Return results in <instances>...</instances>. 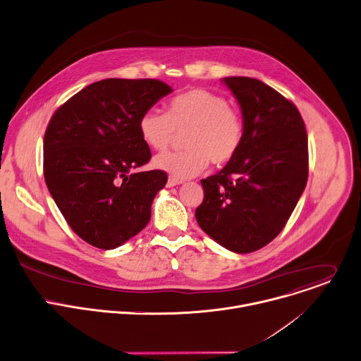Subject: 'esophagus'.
I'll use <instances>...</instances> for the list:
<instances>
[{
    "instance_id": "obj_1",
    "label": "esophagus",
    "mask_w": 361,
    "mask_h": 361,
    "mask_svg": "<svg viewBox=\"0 0 361 361\" xmlns=\"http://www.w3.org/2000/svg\"><path fill=\"white\" fill-rule=\"evenodd\" d=\"M179 183H182L179 179H176V178H169L168 179V186L169 188H173V186H176V185H179Z\"/></svg>"
}]
</instances>
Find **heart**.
<instances>
[{"instance_id":"b5f03b06","label":"heart","mask_w":361,"mask_h":361,"mask_svg":"<svg viewBox=\"0 0 361 361\" xmlns=\"http://www.w3.org/2000/svg\"><path fill=\"white\" fill-rule=\"evenodd\" d=\"M142 140L154 150H165L176 135H185L182 152H166L153 165L178 179L201 173L209 162L226 165L241 147L244 122L229 102L214 92L193 89L171 100L168 111L146 110L139 118Z\"/></svg>"}]
</instances>
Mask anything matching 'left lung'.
<instances>
[{"label":"left lung","mask_w":361,"mask_h":361,"mask_svg":"<svg viewBox=\"0 0 361 361\" xmlns=\"http://www.w3.org/2000/svg\"><path fill=\"white\" fill-rule=\"evenodd\" d=\"M243 113L244 137L235 157L202 179L199 226L224 248L254 252L283 231L308 178V139L298 109L251 77H225Z\"/></svg>","instance_id":"obj_1"}]
</instances>
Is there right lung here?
Instances as JSON below:
<instances>
[{
    "label": "right lung",
    "mask_w": 361,
    "mask_h": 361,
    "mask_svg": "<svg viewBox=\"0 0 361 361\" xmlns=\"http://www.w3.org/2000/svg\"><path fill=\"white\" fill-rule=\"evenodd\" d=\"M172 87L154 78H106L53 114L44 135V179L70 228L87 244L114 250L150 221L164 171L136 172L150 157L139 118Z\"/></svg>",
    "instance_id": "right-lung-1"
}]
</instances>
